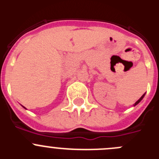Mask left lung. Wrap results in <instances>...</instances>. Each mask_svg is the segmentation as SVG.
<instances>
[{"mask_svg":"<svg viewBox=\"0 0 159 159\" xmlns=\"http://www.w3.org/2000/svg\"><path fill=\"white\" fill-rule=\"evenodd\" d=\"M145 95H146V93H144V94H143V95H142V96H141V98H140V99H139V100H137V101H136L135 102H134V106H136V105H137V104H139V102H141V101H142V99H143V98H144V96H145Z\"/></svg>","mask_w":159,"mask_h":159,"instance_id":"obj_1","label":"left lung"}]
</instances>
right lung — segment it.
<instances>
[{
	"mask_svg": "<svg viewBox=\"0 0 159 159\" xmlns=\"http://www.w3.org/2000/svg\"><path fill=\"white\" fill-rule=\"evenodd\" d=\"M24 107V108H25V107ZM25 109H26V108H25Z\"/></svg>",
	"mask_w": 159,
	"mask_h": 159,
	"instance_id": "right-lung-1",
	"label": "right lung"
}]
</instances>
